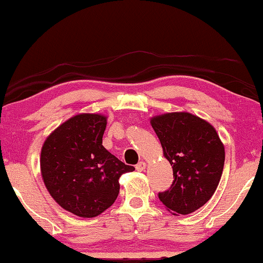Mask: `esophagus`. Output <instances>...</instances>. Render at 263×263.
Returning a JSON list of instances; mask_svg holds the SVG:
<instances>
[{
	"label": "esophagus",
	"mask_w": 263,
	"mask_h": 263,
	"mask_svg": "<svg viewBox=\"0 0 263 263\" xmlns=\"http://www.w3.org/2000/svg\"><path fill=\"white\" fill-rule=\"evenodd\" d=\"M145 166H147V163L140 162L137 165H136V170H137V172H143V170L145 169Z\"/></svg>",
	"instance_id": "34e87169"
}]
</instances>
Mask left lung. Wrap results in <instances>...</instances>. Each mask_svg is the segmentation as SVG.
<instances>
[{
	"label": "left lung",
	"instance_id": "8db88e82",
	"mask_svg": "<svg viewBox=\"0 0 263 263\" xmlns=\"http://www.w3.org/2000/svg\"><path fill=\"white\" fill-rule=\"evenodd\" d=\"M151 125L174 175L169 190L158 197L175 216L197 211L211 200L223 173L226 152L216 128L190 112L154 116Z\"/></svg>",
	"mask_w": 263,
	"mask_h": 263
}]
</instances>
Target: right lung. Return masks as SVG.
I'll use <instances>...</instances> for the list:
<instances>
[{"label":"right lung","instance_id":"obj_1","mask_svg":"<svg viewBox=\"0 0 263 263\" xmlns=\"http://www.w3.org/2000/svg\"><path fill=\"white\" fill-rule=\"evenodd\" d=\"M106 118L80 114L52 132L41 148L40 169L51 197L82 218L99 216L118 198L119 179L134 172L103 145Z\"/></svg>","mask_w":263,"mask_h":263}]
</instances>
